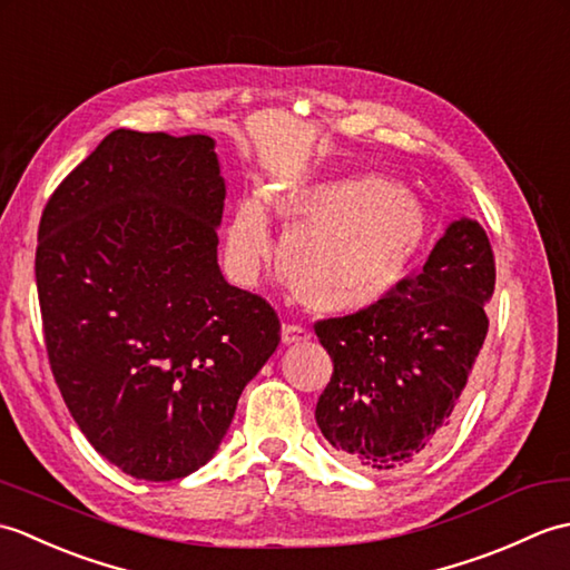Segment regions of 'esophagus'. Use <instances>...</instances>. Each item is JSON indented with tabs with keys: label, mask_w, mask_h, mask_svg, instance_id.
I'll return each instance as SVG.
<instances>
[{
	"label": "esophagus",
	"mask_w": 570,
	"mask_h": 570,
	"mask_svg": "<svg viewBox=\"0 0 570 570\" xmlns=\"http://www.w3.org/2000/svg\"><path fill=\"white\" fill-rule=\"evenodd\" d=\"M306 341H308L306 328H301V325H292V323L282 325V343L284 345H298V343H306Z\"/></svg>",
	"instance_id": "obj_1"
}]
</instances>
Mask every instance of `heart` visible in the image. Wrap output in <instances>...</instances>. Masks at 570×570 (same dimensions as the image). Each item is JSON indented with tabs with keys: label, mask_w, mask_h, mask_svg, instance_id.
<instances>
[{
	"label": "heart",
	"mask_w": 570,
	"mask_h": 570,
	"mask_svg": "<svg viewBox=\"0 0 570 570\" xmlns=\"http://www.w3.org/2000/svg\"><path fill=\"white\" fill-rule=\"evenodd\" d=\"M284 223V272L306 308L325 316L365 311L404 282L429 239V210L414 190L380 174L274 190ZM264 203L245 198L227 227V257L242 278L272 259Z\"/></svg>",
	"instance_id": "heart-1"
}]
</instances>
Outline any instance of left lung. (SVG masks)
I'll use <instances>...</instances> for the list:
<instances>
[{
  "label": "left lung",
  "instance_id": "8db88e82",
  "mask_svg": "<svg viewBox=\"0 0 570 570\" xmlns=\"http://www.w3.org/2000/svg\"><path fill=\"white\" fill-rule=\"evenodd\" d=\"M494 257L478 220L458 217L414 278L353 316L316 323L333 377L316 423L350 463L392 470L451 426L488 335Z\"/></svg>",
  "mask_w": 570,
  "mask_h": 570
}]
</instances>
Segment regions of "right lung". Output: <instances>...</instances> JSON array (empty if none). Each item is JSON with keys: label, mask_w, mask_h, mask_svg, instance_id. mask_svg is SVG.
<instances>
[{"label": "right lung", "mask_w": 570, "mask_h": 570, "mask_svg": "<svg viewBox=\"0 0 570 570\" xmlns=\"http://www.w3.org/2000/svg\"><path fill=\"white\" fill-rule=\"evenodd\" d=\"M225 193L215 139L117 129L41 215L56 384L95 451L137 480L208 463L278 345L274 308L217 264Z\"/></svg>", "instance_id": "obj_1"}]
</instances>
